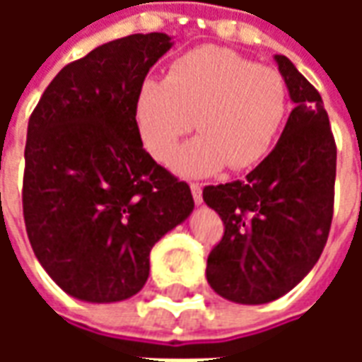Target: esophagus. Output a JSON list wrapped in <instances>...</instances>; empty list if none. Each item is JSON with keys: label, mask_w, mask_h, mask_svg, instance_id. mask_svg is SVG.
Here are the masks:
<instances>
[{"label": "esophagus", "mask_w": 362, "mask_h": 362, "mask_svg": "<svg viewBox=\"0 0 362 362\" xmlns=\"http://www.w3.org/2000/svg\"><path fill=\"white\" fill-rule=\"evenodd\" d=\"M189 189H192V196H194V202H196V205L204 204V196H202V186H199V184H189Z\"/></svg>", "instance_id": "1"}]
</instances>
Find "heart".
I'll use <instances>...</instances> for the list:
<instances>
[{
  "instance_id": "b5f03b06",
  "label": "heart",
  "mask_w": 362,
  "mask_h": 362,
  "mask_svg": "<svg viewBox=\"0 0 362 362\" xmlns=\"http://www.w3.org/2000/svg\"><path fill=\"white\" fill-rule=\"evenodd\" d=\"M288 108L285 79L227 48L204 46L174 62L166 79H143L135 127L143 147L166 163L194 129L199 137L173 158L182 176H209L258 165L277 139Z\"/></svg>"
}]
</instances>
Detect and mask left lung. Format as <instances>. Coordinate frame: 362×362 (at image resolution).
Instances as JSON below:
<instances>
[{
  "label": "left lung",
  "instance_id": "obj_1",
  "mask_svg": "<svg viewBox=\"0 0 362 362\" xmlns=\"http://www.w3.org/2000/svg\"><path fill=\"white\" fill-rule=\"evenodd\" d=\"M295 108L273 151L246 180L204 189L225 235L207 258V283L227 300L266 304L308 275L334 217L335 149L322 96L295 64L275 56Z\"/></svg>",
  "mask_w": 362,
  "mask_h": 362
}]
</instances>
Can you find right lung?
I'll return each instance as SVG.
<instances>
[{"mask_svg":"<svg viewBox=\"0 0 362 362\" xmlns=\"http://www.w3.org/2000/svg\"><path fill=\"white\" fill-rule=\"evenodd\" d=\"M129 35L59 71L28 119L23 215L35 256L67 295L119 303L149 277L151 248L188 219L194 197L137 134L135 95L173 48Z\"/></svg>","mask_w":362,"mask_h":362,"instance_id":"obj_1","label":"right lung"}]
</instances>
